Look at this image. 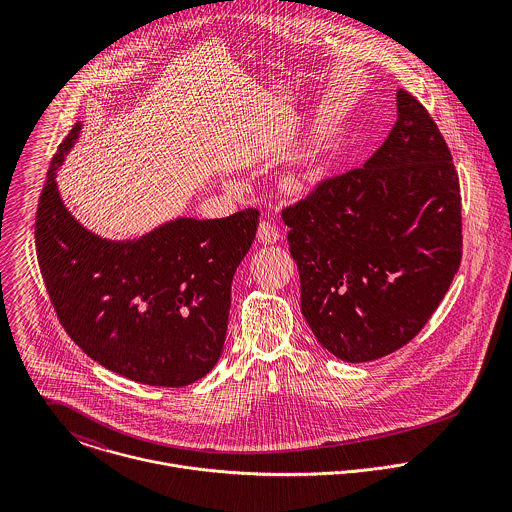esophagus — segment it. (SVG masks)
I'll list each match as a JSON object with an SVG mask.
<instances>
[{
	"mask_svg": "<svg viewBox=\"0 0 512 512\" xmlns=\"http://www.w3.org/2000/svg\"><path fill=\"white\" fill-rule=\"evenodd\" d=\"M258 240L262 244H276L280 240V230L272 222L262 220L258 226Z\"/></svg>",
	"mask_w": 512,
	"mask_h": 512,
	"instance_id": "obj_1",
	"label": "esophagus"
}]
</instances>
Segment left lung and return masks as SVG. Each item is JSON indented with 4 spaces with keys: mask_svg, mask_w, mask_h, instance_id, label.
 I'll list each match as a JSON object with an SVG mask.
<instances>
[{
    "mask_svg": "<svg viewBox=\"0 0 512 512\" xmlns=\"http://www.w3.org/2000/svg\"><path fill=\"white\" fill-rule=\"evenodd\" d=\"M396 112L363 167L325 179L282 213L301 313L317 341L347 363L412 341L461 262V195L449 147L402 88Z\"/></svg>",
    "mask_w": 512,
    "mask_h": 512,
    "instance_id": "left-lung-1",
    "label": "left lung"
}]
</instances>
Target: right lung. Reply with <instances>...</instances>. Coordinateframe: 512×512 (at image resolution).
<instances>
[{
    "mask_svg": "<svg viewBox=\"0 0 512 512\" xmlns=\"http://www.w3.org/2000/svg\"><path fill=\"white\" fill-rule=\"evenodd\" d=\"M80 130L76 122L57 149L37 209V260L51 303L98 365L149 386H187L219 363L232 278L258 211L179 217L140 238H102L74 219L57 187Z\"/></svg>",
    "mask_w": 512,
    "mask_h": 512,
    "instance_id": "obj_1",
    "label": "right lung"
}]
</instances>
